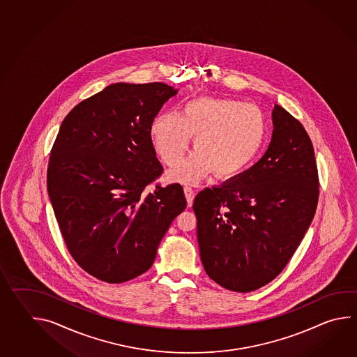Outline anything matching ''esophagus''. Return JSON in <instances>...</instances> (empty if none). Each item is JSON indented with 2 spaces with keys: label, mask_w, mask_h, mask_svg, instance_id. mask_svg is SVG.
<instances>
[{
  "label": "esophagus",
  "mask_w": 357,
  "mask_h": 357,
  "mask_svg": "<svg viewBox=\"0 0 357 357\" xmlns=\"http://www.w3.org/2000/svg\"><path fill=\"white\" fill-rule=\"evenodd\" d=\"M184 195H185V198H187V204L190 207L193 204V199H195V190H192V187L185 185L184 187Z\"/></svg>",
  "instance_id": "1"
}]
</instances>
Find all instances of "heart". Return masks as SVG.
Wrapping results in <instances>:
<instances>
[{"label":"heart","instance_id":"obj_1","mask_svg":"<svg viewBox=\"0 0 357 357\" xmlns=\"http://www.w3.org/2000/svg\"><path fill=\"white\" fill-rule=\"evenodd\" d=\"M151 136L156 153L167 165L182 160L196 136V151L170 172L172 179L193 184L213 172L218 178L241 173L259 151L266 119L255 104L226 98H197L181 114L165 112L153 119Z\"/></svg>","mask_w":357,"mask_h":357}]
</instances>
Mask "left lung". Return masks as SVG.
Wrapping results in <instances>:
<instances>
[{
  "label": "left lung",
  "instance_id": "obj_1",
  "mask_svg": "<svg viewBox=\"0 0 357 357\" xmlns=\"http://www.w3.org/2000/svg\"><path fill=\"white\" fill-rule=\"evenodd\" d=\"M262 159L193 202L201 261L208 277L235 292L276 278L314 218L319 178L313 144L303 124L280 105Z\"/></svg>",
  "mask_w": 357,
  "mask_h": 357
}]
</instances>
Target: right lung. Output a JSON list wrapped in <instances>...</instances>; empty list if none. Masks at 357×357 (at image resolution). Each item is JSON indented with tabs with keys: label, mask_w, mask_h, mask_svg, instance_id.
<instances>
[{
	"label": "right lung",
	"mask_w": 357,
	"mask_h": 357,
	"mask_svg": "<svg viewBox=\"0 0 357 357\" xmlns=\"http://www.w3.org/2000/svg\"><path fill=\"white\" fill-rule=\"evenodd\" d=\"M178 90L116 82L79 102L52 147L47 188L70 255L89 275L122 284L153 266L162 236L187 206L162 174L151 126Z\"/></svg>",
	"instance_id": "1"
}]
</instances>
